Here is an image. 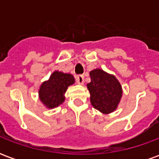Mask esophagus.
<instances>
[{
    "label": "esophagus",
    "mask_w": 159,
    "mask_h": 159,
    "mask_svg": "<svg viewBox=\"0 0 159 159\" xmlns=\"http://www.w3.org/2000/svg\"><path fill=\"white\" fill-rule=\"evenodd\" d=\"M76 81L78 84H83V83H84V76L83 75L77 76L76 77Z\"/></svg>",
    "instance_id": "esophagus-1"
}]
</instances>
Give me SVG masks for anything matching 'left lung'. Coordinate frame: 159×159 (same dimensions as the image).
Segmentation results:
<instances>
[{
    "instance_id": "1",
    "label": "left lung",
    "mask_w": 159,
    "mask_h": 159,
    "mask_svg": "<svg viewBox=\"0 0 159 159\" xmlns=\"http://www.w3.org/2000/svg\"><path fill=\"white\" fill-rule=\"evenodd\" d=\"M91 82L87 84L90 93V101L95 109L108 114L117 109L122 97V87L117 79L103 70L90 71Z\"/></svg>"
}]
</instances>
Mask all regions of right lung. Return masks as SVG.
I'll list each match as a JSON object with an SVG mask.
<instances>
[{"mask_svg":"<svg viewBox=\"0 0 159 159\" xmlns=\"http://www.w3.org/2000/svg\"><path fill=\"white\" fill-rule=\"evenodd\" d=\"M75 83L72 75L54 71L39 89L40 100L46 107L54 108L65 101V93L70 85Z\"/></svg>","mask_w":159,"mask_h":159,"instance_id":"obj_1","label":"right lung"}]
</instances>
